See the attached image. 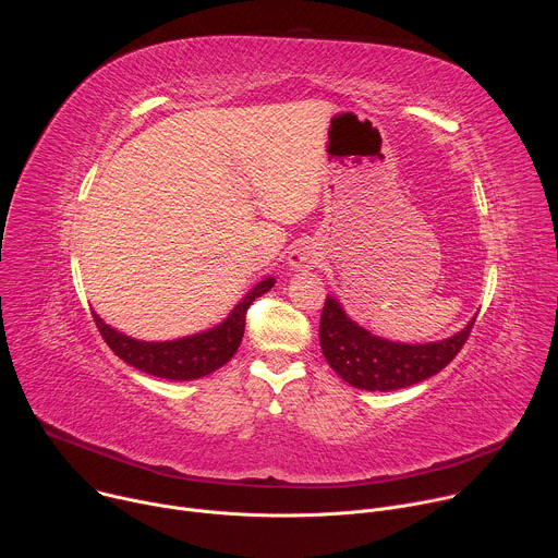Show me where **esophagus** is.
I'll return each mask as SVG.
<instances>
[{
	"label": "esophagus",
	"instance_id": "1",
	"mask_svg": "<svg viewBox=\"0 0 558 558\" xmlns=\"http://www.w3.org/2000/svg\"><path fill=\"white\" fill-rule=\"evenodd\" d=\"M320 258H323L320 252L308 247V245H304V247H300V250H295V252L291 254L289 265H291L293 269H313L317 263H320Z\"/></svg>",
	"mask_w": 558,
	"mask_h": 558
}]
</instances>
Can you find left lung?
I'll use <instances>...</instances> for the list:
<instances>
[{"instance_id": "8db88e82", "label": "left lung", "mask_w": 558, "mask_h": 558, "mask_svg": "<svg viewBox=\"0 0 558 558\" xmlns=\"http://www.w3.org/2000/svg\"><path fill=\"white\" fill-rule=\"evenodd\" d=\"M472 325L474 317L459 333L439 342H390L353 323L342 304L329 295L320 317V347L331 368L351 386L362 390H397L446 368L465 344Z\"/></svg>"}]
</instances>
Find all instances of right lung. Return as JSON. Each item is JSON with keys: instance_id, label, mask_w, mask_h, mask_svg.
I'll return each instance as SVG.
<instances>
[{"instance_id": "add662e5", "label": "right lung", "mask_w": 558, "mask_h": 558, "mask_svg": "<svg viewBox=\"0 0 558 558\" xmlns=\"http://www.w3.org/2000/svg\"><path fill=\"white\" fill-rule=\"evenodd\" d=\"M274 282H276L274 278L260 280L241 302L233 306V311L218 327H211L203 333H194L181 340H170V342L134 340L119 333L110 325H106L95 311H93V317L106 344L123 362L154 377L187 381V379H198L218 371L222 364H227L233 357L245 333V317H247L250 304L263 293H267L274 287Z\"/></svg>"}]
</instances>
